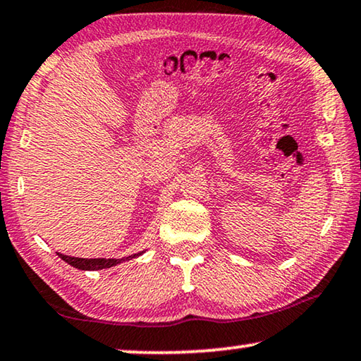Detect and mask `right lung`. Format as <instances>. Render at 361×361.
Here are the masks:
<instances>
[{
  "label": "right lung",
  "instance_id": "right-lung-1",
  "mask_svg": "<svg viewBox=\"0 0 361 361\" xmlns=\"http://www.w3.org/2000/svg\"><path fill=\"white\" fill-rule=\"evenodd\" d=\"M142 252H137V255L128 256V257H121V259H105V257H99V259H85V257H71L66 255H58L63 261H66L69 266L80 269V271H99V269H109L116 264H120L123 261H129L133 257H136Z\"/></svg>",
  "mask_w": 361,
  "mask_h": 361
}]
</instances>
